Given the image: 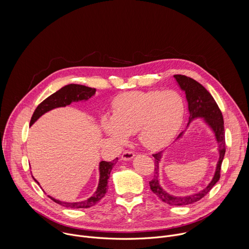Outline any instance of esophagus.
Listing matches in <instances>:
<instances>
[{"label":"esophagus","instance_id":"1","mask_svg":"<svg viewBox=\"0 0 249 249\" xmlns=\"http://www.w3.org/2000/svg\"><path fill=\"white\" fill-rule=\"evenodd\" d=\"M135 157V154L132 151H126L123 153V155L121 156V160H130Z\"/></svg>","mask_w":249,"mask_h":249}]
</instances>
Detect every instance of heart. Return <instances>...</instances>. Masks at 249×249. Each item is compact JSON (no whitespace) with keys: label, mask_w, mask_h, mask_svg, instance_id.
<instances>
[{"label":"heart","mask_w":249,"mask_h":249,"mask_svg":"<svg viewBox=\"0 0 249 249\" xmlns=\"http://www.w3.org/2000/svg\"><path fill=\"white\" fill-rule=\"evenodd\" d=\"M183 116L184 101L175 90L130 91L115 98L112 116H102L100 127L117 144L137 133L145 148L157 150L175 136Z\"/></svg>","instance_id":"1"}]
</instances>
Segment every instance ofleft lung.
I'll return each instance as SVG.
<instances>
[{
    "label": "left lung",
    "mask_w": 249,
    "mask_h": 249,
    "mask_svg": "<svg viewBox=\"0 0 249 249\" xmlns=\"http://www.w3.org/2000/svg\"><path fill=\"white\" fill-rule=\"evenodd\" d=\"M177 85L185 92L186 100L188 102V111H189V122L187 124V128L190 123L197 119L203 118L204 122L208 127L214 133L216 142L218 144V153L219 160L216 165V170L213 176L212 180L209 184L199 192L186 195V196H173L167 193L160 183V161L161 160V157L163 151L153 155L155 158V175L154 178L150 181L151 190L164 203L171 206H185L189 204H193L199 200H201L205 195H207L210 190L215 186V184L220 179L221 165L226 153V142H225V127H224V118L222 112L219 108L217 102L211 93L198 82L195 80L183 76V75H174L173 76ZM184 132H181L177 140L183 136Z\"/></svg>",
    "instance_id": "8db88e82"
}]
</instances>
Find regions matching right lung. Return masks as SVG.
Instances as JSON below:
<instances>
[{"instance_id": "right-lung-1", "label": "right lung", "mask_w": 249, "mask_h": 249, "mask_svg": "<svg viewBox=\"0 0 249 249\" xmlns=\"http://www.w3.org/2000/svg\"><path fill=\"white\" fill-rule=\"evenodd\" d=\"M96 89L92 88H89L82 85H76L71 84L63 87L58 91L54 92L50 96H48L46 99H44L35 109L33 112V115L30 120V126L36 121L40 116L45 114L46 112L58 108V107H65V106L71 104L75 101H82V100H88L91 96L94 95ZM118 159L112 160V161H100L99 162V181L98 186L96 188V191L93 193L91 197H89L87 200L81 201V202H63L60 200H57L51 196L48 195L50 199H52L55 203L64 206L66 208H73V209H80V208H89L93 205H95L99 200H101L104 196L106 191H107V182L110 172L114 166V164L117 162ZM33 177V176H32ZM38 184L39 182L34 178Z\"/></svg>"}]
</instances>
